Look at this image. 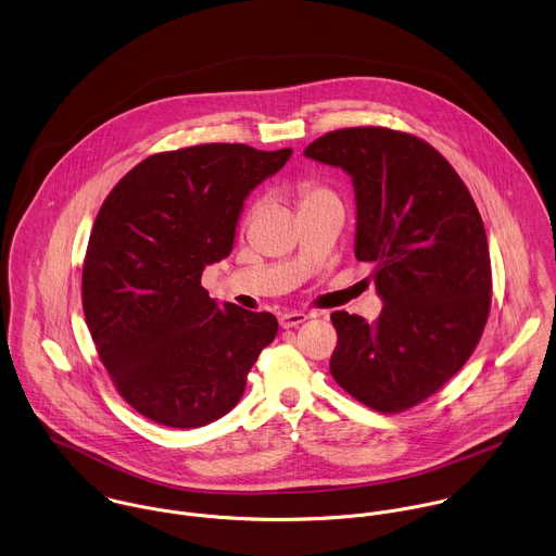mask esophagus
Wrapping results in <instances>:
<instances>
[{"mask_svg": "<svg viewBox=\"0 0 556 556\" xmlns=\"http://www.w3.org/2000/svg\"><path fill=\"white\" fill-rule=\"evenodd\" d=\"M307 318L309 316L303 312H286L279 316V325H281V329H294V327L303 325Z\"/></svg>", "mask_w": 556, "mask_h": 556, "instance_id": "34e87169", "label": "esophagus"}]
</instances>
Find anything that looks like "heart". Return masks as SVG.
<instances>
[{
    "instance_id": "b5f03b06",
    "label": "heart",
    "mask_w": 556,
    "mask_h": 556,
    "mask_svg": "<svg viewBox=\"0 0 556 556\" xmlns=\"http://www.w3.org/2000/svg\"><path fill=\"white\" fill-rule=\"evenodd\" d=\"M318 195H327V191H323V189H309V191L305 193V200H312V198H318Z\"/></svg>"
}]
</instances>
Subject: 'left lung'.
Here are the masks:
<instances>
[{
    "mask_svg": "<svg viewBox=\"0 0 556 556\" xmlns=\"http://www.w3.org/2000/svg\"><path fill=\"white\" fill-rule=\"evenodd\" d=\"M305 156L352 178L354 255L376 264L384 305L374 325L331 314V374L374 410H406L453 378L483 333L492 294L483 222L443 154L408 132L341 128Z\"/></svg>",
    "mask_w": 556,
    "mask_h": 556,
    "instance_id": "obj_1",
    "label": "left lung"
}]
</instances>
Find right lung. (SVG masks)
Listing matches in <instances>:
<instances>
[{
	"label": "right lung",
	"instance_id": "obj_1",
	"mask_svg": "<svg viewBox=\"0 0 556 556\" xmlns=\"http://www.w3.org/2000/svg\"><path fill=\"white\" fill-rule=\"evenodd\" d=\"M292 150L204 143L148 156L108 195L84 264V312L119 395L169 428L227 415L277 318L219 305L206 266L231 253L244 200Z\"/></svg>",
	"mask_w": 556,
	"mask_h": 556
}]
</instances>
